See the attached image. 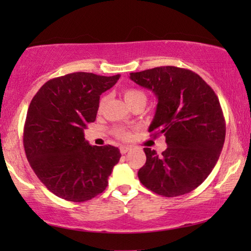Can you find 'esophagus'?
I'll return each mask as SVG.
<instances>
[{"label":"esophagus","instance_id":"obj_1","mask_svg":"<svg viewBox=\"0 0 251 251\" xmlns=\"http://www.w3.org/2000/svg\"><path fill=\"white\" fill-rule=\"evenodd\" d=\"M130 146H121V148H120V151H121V152H122V154L123 155H124V154H126V152L127 151H130Z\"/></svg>","mask_w":251,"mask_h":251}]
</instances>
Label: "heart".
<instances>
[{
  "label": "heart",
  "instance_id": "heart-1",
  "mask_svg": "<svg viewBox=\"0 0 251 251\" xmlns=\"http://www.w3.org/2000/svg\"><path fill=\"white\" fill-rule=\"evenodd\" d=\"M123 94H124V99L129 106H133L136 103H143L144 105L146 104V100H147L146 93L142 90H139V88L127 87L123 91ZM105 101H106V97L105 96L101 97L100 100V108L103 107ZM113 131L116 137L123 139V141H128V139L131 138V131L128 128H126V127H121V126L115 127Z\"/></svg>",
  "mask_w": 251,
  "mask_h": 251
}]
</instances>
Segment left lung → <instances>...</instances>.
<instances>
[{"label":"left lung","mask_w":251,"mask_h":251,"mask_svg":"<svg viewBox=\"0 0 251 251\" xmlns=\"http://www.w3.org/2000/svg\"><path fill=\"white\" fill-rule=\"evenodd\" d=\"M129 76L158 99L148 130L154 137L163 134L167 143L161 155L144 148L146 163L138 171L139 180L160 196L190 193L211 173L224 146L226 123L217 95L195 72L176 66Z\"/></svg>","instance_id":"left-lung-1"}]
</instances>
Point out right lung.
Returning a JSON list of instances; mask_svg holds the SVG:
<instances>
[{
  "label": "right lung",
  "mask_w": 251,
  "mask_h": 251,
  "mask_svg": "<svg viewBox=\"0 0 251 251\" xmlns=\"http://www.w3.org/2000/svg\"><path fill=\"white\" fill-rule=\"evenodd\" d=\"M121 75L67 74L52 78L33 97L23 130L26 158L50 192L69 201H90L104 192L121 152L112 145L91 146L84 138L96 120L101 93Z\"/></svg>",
  "instance_id": "obj_1"
}]
</instances>
